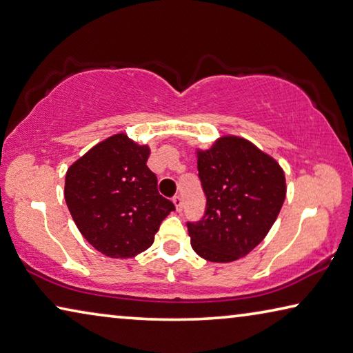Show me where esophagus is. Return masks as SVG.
Instances as JSON below:
<instances>
[{
    "label": "esophagus",
    "mask_w": 353,
    "mask_h": 353,
    "mask_svg": "<svg viewBox=\"0 0 353 353\" xmlns=\"http://www.w3.org/2000/svg\"><path fill=\"white\" fill-rule=\"evenodd\" d=\"M172 203H174L177 212L182 210V198H181V196H174V198H172Z\"/></svg>",
    "instance_id": "esophagus-1"
}]
</instances>
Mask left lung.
<instances>
[{
    "instance_id": "obj_1",
    "label": "left lung",
    "mask_w": 353,
    "mask_h": 353,
    "mask_svg": "<svg viewBox=\"0 0 353 353\" xmlns=\"http://www.w3.org/2000/svg\"><path fill=\"white\" fill-rule=\"evenodd\" d=\"M207 196L203 220L188 223L194 253L210 262L247 256L270 231L286 198L283 168L242 137L223 135L196 149Z\"/></svg>"
}]
</instances>
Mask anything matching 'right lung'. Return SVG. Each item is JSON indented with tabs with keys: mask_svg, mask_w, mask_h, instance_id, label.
<instances>
[{
	"mask_svg": "<svg viewBox=\"0 0 353 353\" xmlns=\"http://www.w3.org/2000/svg\"><path fill=\"white\" fill-rule=\"evenodd\" d=\"M149 155L148 144L121 132L97 143L65 172L70 215L81 236L105 256L127 259L146 251L176 209L157 190Z\"/></svg>",
	"mask_w": 353,
	"mask_h": 353,
	"instance_id": "add662e5",
	"label": "right lung"
}]
</instances>
